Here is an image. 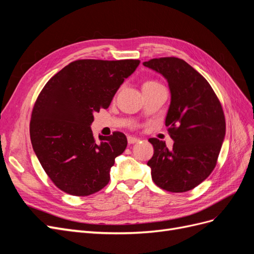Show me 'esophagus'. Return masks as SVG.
<instances>
[{
  "mask_svg": "<svg viewBox=\"0 0 254 254\" xmlns=\"http://www.w3.org/2000/svg\"><path fill=\"white\" fill-rule=\"evenodd\" d=\"M127 140H128L129 144H134V143H137L140 141L139 139H137V137H134V136H128Z\"/></svg>",
  "mask_w": 254,
  "mask_h": 254,
  "instance_id": "esophagus-1",
  "label": "esophagus"
}]
</instances>
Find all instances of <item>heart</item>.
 <instances>
[{"label":"heart","mask_w":254,"mask_h":254,"mask_svg":"<svg viewBox=\"0 0 254 254\" xmlns=\"http://www.w3.org/2000/svg\"><path fill=\"white\" fill-rule=\"evenodd\" d=\"M156 84H159L158 82H156V81H146L144 84H143V87H148V86H156Z\"/></svg>","instance_id":"1"}]
</instances>
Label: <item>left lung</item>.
<instances>
[{"label":"left lung","instance_id":"1","mask_svg":"<svg viewBox=\"0 0 254 254\" xmlns=\"http://www.w3.org/2000/svg\"><path fill=\"white\" fill-rule=\"evenodd\" d=\"M143 65L168 82L171 104L165 126L174 141L149 139L153 156L147 162L157 186L172 193L196 188L214 170L226 134L224 111L210 83L194 67L176 57L150 59Z\"/></svg>","mask_w":254,"mask_h":254}]
</instances>
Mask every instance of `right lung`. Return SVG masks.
Listing matches in <instances>:
<instances>
[{"instance_id": "add662e5", "label": "right lung", "mask_w": 254, "mask_h": 254, "mask_svg": "<svg viewBox=\"0 0 254 254\" xmlns=\"http://www.w3.org/2000/svg\"><path fill=\"white\" fill-rule=\"evenodd\" d=\"M140 60H76L47 82L34 106L30 140L45 173L61 190L88 196L110 180L115 158L127 146L115 131L95 140L94 112L107 109Z\"/></svg>"}]
</instances>
